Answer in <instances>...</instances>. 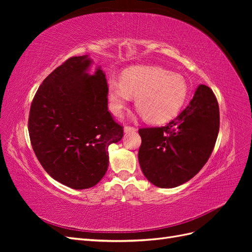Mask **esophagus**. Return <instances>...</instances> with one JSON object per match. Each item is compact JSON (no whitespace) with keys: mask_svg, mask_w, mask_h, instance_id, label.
<instances>
[{"mask_svg":"<svg viewBox=\"0 0 252 252\" xmlns=\"http://www.w3.org/2000/svg\"><path fill=\"white\" fill-rule=\"evenodd\" d=\"M136 130V128L135 127H132V126H125L124 127V131L126 132V133H128V132H133V131H135Z\"/></svg>","mask_w":252,"mask_h":252,"instance_id":"34e87169","label":"esophagus"}]
</instances>
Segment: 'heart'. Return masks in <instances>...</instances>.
Instances as JSON below:
<instances>
[{
	"label": "heart",
	"instance_id": "b5f03b06",
	"mask_svg": "<svg viewBox=\"0 0 252 252\" xmlns=\"http://www.w3.org/2000/svg\"><path fill=\"white\" fill-rule=\"evenodd\" d=\"M186 95L187 85L183 77L156 66L128 68L121 81L110 79L107 83L108 107L114 116H121L133 96L136 109L152 124L173 118Z\"/></svg>",
	"mask_w": 252,
	"mask_h": 252
}]
</instances>
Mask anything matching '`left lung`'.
Wrapping results in <instances>:
<instances>
[{
	"mask_svg": "<svg viewBox=\"0 0 252 252\" xmlns=\"http://www.w3.org/2000/svg\"><path fill=\"white\" fill-rule=\"evenodd\" d=\"M220 128L219 104L206 85L163 127L141 128L139 163L146 179L161 188L178 187L192 179L208 161Z\"/></svg>",
	"mask_w": 252,
	"mask_h": 252,
	"instance_id": "left-lung-1",
	"label": "left lung"
}]
</instances>
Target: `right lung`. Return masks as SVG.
I'll list each match as a JSON object with an SVG mask.
<instances>
[{
  "instance_id": "1",
  "label": "right lung",
  "mask_w": 252,
  "mask_h": 252,
  "mask_svg": "<svg viewBox=\"0 0 252 252\" xmlns=\"http://www.w3.org/2000/svg\"><path fill=\"white\" fill-rule=\"evenodd\" d=\"M88 56L72 57L37 89L28 131L34 154L52 179L72 189L95 186L108 168V147L123 127L108 111L107 81Z\"/></svg>"
}]
</instances>
